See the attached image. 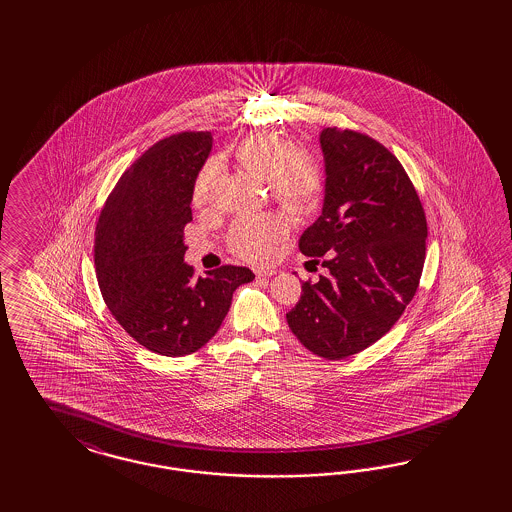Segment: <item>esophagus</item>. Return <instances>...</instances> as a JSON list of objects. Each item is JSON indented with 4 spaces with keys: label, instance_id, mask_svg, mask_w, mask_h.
<instances>
[{
    "label": "esophagus",
    "instance_id": "esophagus-1",
    "mask_svg": "<svg viewBox=\"0 0 512 512\" xmlns=\"http://www.w3.org/2000/svg\"><path fill=\"white\" fill-rule=\"evenodd\" d=\"M274 274H278L276 268H257V270H255V276H257V278H270V276H274Z\"/></svg>",
    "mask_w": 512,
    "mask_h": 512
}]
</instances>
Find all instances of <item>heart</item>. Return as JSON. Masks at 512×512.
I'll return each instance as SVG.
<instances>
[{
	"instance_id": "b5f03b06",
	"label": "heart",
	"mask_w": 512,
	"mask_h": 512,
	"mask_svg": "<svg viewBox=\"0 0 512 512\" xmlns=\"http://www.w3.org/2000/svg\"><path fill=\"white\" fill-rule=\"evenodd\" d=\"M234 155L238 163L270 184L274 197L295 214H308L323 193V172L308 155H298L295 144L270 133L242 140ZM223 167L219 159H208L193 184V204L212 208L219 197ZM289 234V221L276 214L238 217L229 231V248L249 263L270 261Z\"/></svg>"
}]
</instances>
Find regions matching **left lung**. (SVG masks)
<instances>
[{
    "label": "left lung",
    "mask_w": 512,
    "mask_h": 512,
    "mask_svg": "<svg viewBox=\"0 0 512 512\" xmlns=\"http://www.w3.org/2000/svg\"><path fill=\"white\" fill-rule=\"evenodd\" d=\"M325 199L298 248L323 257L328 276L306 281L287 323L326 360L357 355L383 338L419 287L426 216L402 163L383 144L349 129L319 133Z\"/></svg>",
    "instance_id": "1"
}]
</instances>
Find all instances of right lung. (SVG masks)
<instances>
[{"label": "right lung", "mask_w": 512, "mask_h": 512, "mask_svg": "<svg viewBox=\"0 0 512 512\" xmlns=\"http://www.w3.org/2000/svg\"><path fill=\"white\" fill-rule=\"evenodd\" d=\"M210 131L159 140L124 172L95 229L101 295L125 332L163 357H184L216 336L236 287L255 279L246 266L195 278L184 263L197 174L212 152Z\"/></svg>", "instance_id": "add662e5"}]
</instances>
